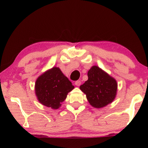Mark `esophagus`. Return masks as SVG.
Listing matches in <instances>:
<instances>
[{
  "label": "esophagus",
  "instance_id": "obj_1",
  "mask_svg": "<svg viewBox=\"0 0 148 148\" xmlns=\"http://www.w3.org/2000/svg\"><path fill=\"white\" fill-rule=\"evenodd\" d=\"M75 85L76 86H79L81 85V81H79V80L76 81V82H75Z\"/></svg>",
  "mask_w": 148,
  "mask_h": 148
}]
</instances>
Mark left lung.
Here are the masks:
<instances>
[{"instance_id": "1", "label": "left lung", "mask_w": 148, "mask_h": 148, "mask_svg": "<svg viewBox=\"0 0 148 148\" xmlns=\"http://www.w3.org/2000/svg\"><path fill=\"white\" fill-rule=\"evenodd\" d=\"M88 79L79 88L91 106L101 108L112 103L116 96V79L96 65L88 71Z\"/></svg>"}]
</instances>
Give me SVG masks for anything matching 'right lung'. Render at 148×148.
<instances>
[{
	"label": "right lung",
	"mask_w": 148,
	"mask_h": 148,
	"mask_svg": "<svg viewBox=\"0 0 148 148\" xmlns=\"http://www.w3.org/2000/svg\"><path fill=\"white\" fill-rule=\"evenodd\" d=\"M74 89L71 82L56 66L50 69L37 78L35 94L44 106L58 109L66 98L69 92Z\"/></svg>",
	"instance_id": "1"
}]
</instances>
